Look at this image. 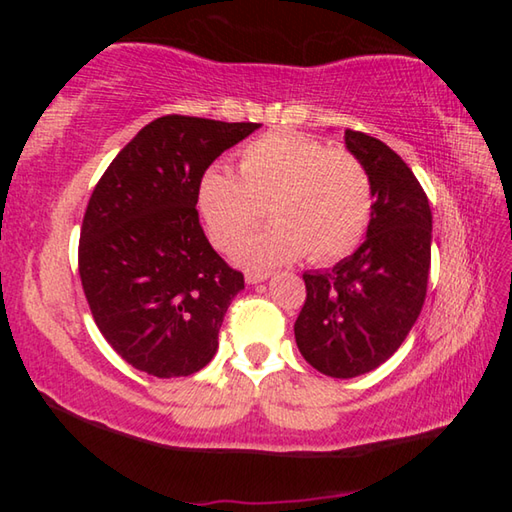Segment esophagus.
Instances as JSON below:
<instances>
[{"label": "esophagus", "mask_w": 512, "mask_h": 512, "mask_svg": "<svg viewBox=\"0 0 512 512\" xmlns=\"http://www.w3.org/2000/svg\"><path fill=\"white\" fill-rule=\"evenodd\" d=\"M266 277H271V271H248L246 273V282L248 284H257V282H264Z\"/></svg>", "instance_id": "1"}]
</instances>
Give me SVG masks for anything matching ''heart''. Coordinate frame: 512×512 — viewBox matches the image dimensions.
I'll list each match as a JSON object with an SVG mask.
<instances>
[{
  "label": "heart",
  "mask_w": 512,
  "mask_h": 512,
  "mask_svg": "<svg viewBox=\"0 0 512 512\" xmlns=\"http://www.w3.org/2000/svg\"><path fill=\"white\" fill-rule=\"evenodd\" d=\"M196 203L221 250H235L266 207L273 223L237 253L248 266H275L305 253L323 264L361 244L372 216V183L350 151L296 133H268L241 149L237 176L207 169Z\"/></svg>",
  "instance_id": "obj_1"
}]
</instances>
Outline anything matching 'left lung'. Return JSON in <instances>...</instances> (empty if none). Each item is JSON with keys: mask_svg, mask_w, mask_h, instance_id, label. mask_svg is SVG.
Wrapping results in <instances>:
<instances>
[{"mask_svg": "<svg viewBox=\"0 0 512 512\" xmlns=\"http://www.w3.org/2000/svg\"><path fill=\"white\" fill-rule=\"evenodd\" d=\"M345 144L372 183L368 237L334 268L302 275L307 298L293 325L302 357L336 379L393 357L420 316L431 266V207L418 178L377 137L345 131Z\"/></svg>", "mask_w": 512, "mask_h": 512, "instance_id": "1", "label": "left lung"}]
</instances>
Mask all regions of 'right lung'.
I'll list each match as a JSON object with an SVG mask.
<instances>
[{
    "mask_svg": "<svg viewBox=\"0 0 512 512\" xmlns=\"http://www.w3.org/2000/svg\"><path fill=\"white\" fill-rule=\"evenodd\" d=\"M257 128L253 121L158 117L94 187L81 225L79 275L103 339L133 368L187 377L216 354L244 273L207 241L198 183L225 149Z\"/></svg>",
    "mask_w": 512,
    "mask_h": 512,
    "instance_id": "1",
    "label": "right lung"
}]
</instances>
